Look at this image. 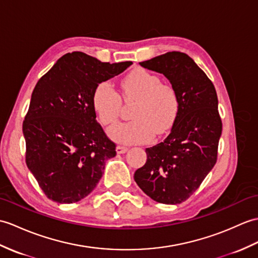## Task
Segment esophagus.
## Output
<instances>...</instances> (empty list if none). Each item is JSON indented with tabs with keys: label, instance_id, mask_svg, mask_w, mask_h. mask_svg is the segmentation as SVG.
Wrapping results in <instances>:
<instances>
[{
	"label": "esophagus",
	"instance_id": "1",
	"mask_svg": "<svg viewBox=\"0 0 258 258\" xmlns=\"http://www.w3.org/2000/svg\"><path fill=\"white\" fill-rule=\"evenodd\" d=\"M126 152H127V147L122 146V145H117L116 146V153L117 154H124V153H126Z\"/></svg>",
	"mask_w": 258,
	"mask_h": 258
}]
</instances>
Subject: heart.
I'll return each mask as SVG.
<instances>
[{"label": "heart", "mask_w": 258, "mask_h": 258, "mask_svg": "<svg viewBox=\"0 0 258 258\" xmlns=\"http://www.w3.org/2000/svg\"><path fill=\"white\" fill-rule=\"evenodd\" d=\"M122 97L137 99L127 123L111 127V139L124 144L145 142L153 134L163 135L175 123L179 111V98L172 86L161 83L160 78L145 69L132 71L121 81ZM92 105L100 122L109 126L114 123L121 109V98L110 83L102 82L95 88Z\"/></svg>", "instance_id": "obj_1"}]
</instances>
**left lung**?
I'll use <instances>...</instances> for the list:
<instances>
[{
    "label": "left lung",
    "instance_id": "obj_1",
    "mask_svg": "<svg viewBox=\"0 0 258 258\" xmlns=\"http://www.w3.org/2000/svg\"><path fill=\"white\" fill-rule=\"evenodd\" d=\"M140 64L169 80L178 94L179 111L165 141L146 148L147 160L134 179L153 200L178 205L200 187L217 163L222 133L217 91L183 52L169 51Z\"/></svg>",
    "mask_w": 258,
    "mask_h": 258
}]
</instances>
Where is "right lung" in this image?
<instances>
[{
	"instance_id": "1",
	"label": "right lung",
	"mask_w": 258,
	"mask_h": 258,
	"mask_svg": "<svg viewBox=\"0 0 258 258\" xmlns=\"http://www.w3.org/2000/svg\"><path fill=\"white\" fill-rule=\"evenodd\" d=\"M133 63L102 62L81 51L63 55L40 78L23 122L26 165L50 200L86 198L103 175L115 144L97 122L95 88Z\"/></svg>"
}]
</instances>
